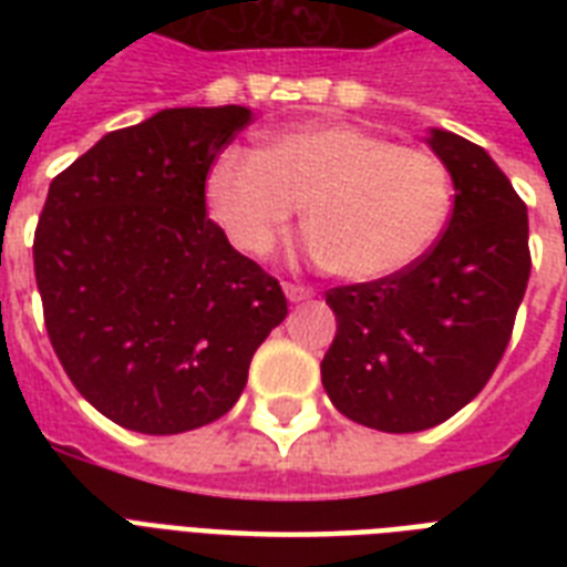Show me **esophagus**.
I'll return each mask as SVG.
<instances>
[{
  "instance_id": "34e87169",
  "label": "esophagus",
  "mask_w": 567,
  "mask_h": 567,
  "mask_svg": "<svg viewBox=\"0 0 567 567\" xmlns=\"http://www.w3.org/2000/svg\"><path fill=\"white\" fill-rule=\"evenodd\" d=\"M285 297L291 302H302V300H311L315 297V288H309V285H291L285 282Z\"/></svg>"
}]
</instances>
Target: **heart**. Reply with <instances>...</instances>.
Segmentation results:
<instances>
[{"label": "heart", "instance_id": "heart-1", "mask_svg": "<svg viewBox=\"0 0 567 567\" xmlns=\"http://www.w3.org/2000/svg\"><path fill=\"white\" fill-rule=\"evenodd\" d=\"M205 196L240 252L267 256L306 205L311 256L350 282H379L417 265L453 214L439 155L353 123H302L256 150H223Z\"/></svg>", "mask_w": 567, "mask_h": 567}]
</instances>
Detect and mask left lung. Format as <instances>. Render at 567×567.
Masks as SVG:
<instances>
[{
	"mask_svg": "<svg viewBox=\"0 0 567 567\" xmlns=\"http://www.w3.org/2000/svg\"><path fill=\"white\" fill-rule=\"evenodd\" d=\"M453 214L409 270L327 291L338 332L320 362L329 400L379 432L439 426L485 388L529 279L527 205L483 146L430 128Z\"/></svg>",
	"mask_w": 567,
	"mask_h": 567,
	"instance_id": "obj_1",
	"label": "left lung"
}]
</instances>
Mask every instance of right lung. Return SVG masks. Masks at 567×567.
<instances>
[{
    "label": "right lung",
    "mask_w": 567,
    "mask_h": 567,
    "mask_svg": "<svg viewBox=\"0 0 567 567\" xmlns=\"http://www.w3.org/2000/svg\"><path fill=\"white\" fill-rule=\"evenodd\" d=\"M252 111L164 109L58 173L34 231L49 341L109 421L176 435L238 403L288 315L274 276L205 217V176Z\"/></svg>",
    "instance_id": "1"
}]
</instances>
